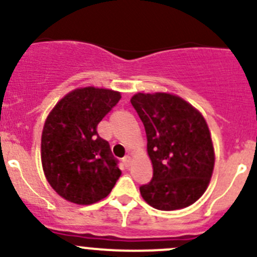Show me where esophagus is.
I'll list each match as a JSON object with an SVG mask.
<instances>
[{
	"instance_id": "34e87169",
	"label": "esophagus",
	"mask_w": 257,
	"mask_h": 257,
	"mask_svg": "<svg viewBox=\"0 0 257 257\" xmlns=\"http://www.w3.org/2000/svg\"><path fill=\"white\" fill-rule=\"evenodd\" d=\"M131 163H132V157H131V155H125V157L123 158L124 167L129 168V167H131Z\"/></svg>"
}]
</instances>
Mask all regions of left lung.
I'll list each match as a JSON object with an SVG mask.
<instances>
[{
	"label": "left lung",
	"mask_w": 257,
	"mask_h": 257,
	"mask_svg": "<svg viewBox=\"0 0 257 257\" xmlns=\"http://www.w3.org/2000/svg\"><path fill=\"white\" fill-rule=\"evenodd\" d=\"M131 103L144 124L153 165V179L141 186L142 196L163 211L188 208L205 193L214 172V144L205 118L173 93H137Z\"/></svg>",
	"instance_id": "left-lung-1"
}]
</instances>
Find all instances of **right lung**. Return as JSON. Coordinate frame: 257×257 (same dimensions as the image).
Masks as SVG:
<instances>
[{
    "label": "right lung",
    "instance_id": "right-lung-1",
    "mask_svg": "<svg viewBox=\"0 0 257 257\" xmlns=\"http://www.w3.org/2000/svg\"><path fill=\"white\" fill-rule=\"evenodd\" d=\"M120 92L80 87L57 102L45 121L41 160L45 177L67 201L90 205L109 195L121 172L97 125Z\"/></svg>",
    "mask_w": 257,
    "mask_h": 257
}]
</instances>
